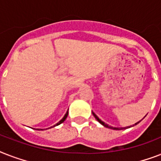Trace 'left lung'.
<instances>
[{"instance_id": "left-lung-1", "label": "left lung", "mask_w": 161, "mask_h": 161, "mask_svg": "<svg viewBox=\"0 0 161 161\" xmlns=\"http://www.w3.org/2000/svg\"><path fill=\"white\" fill-rule=\"evenodd\" d=\"M93 116H94V117H95L96 119L98 120V122L100 123V124L102 125H103L104 127L108 128V129H112V130H123V129H125V128H115V127H112V126H109V125H107V124H105V123H104V122H103V121H102V120H101V119H99L98 116H97V115H96L95 114H94V113H93ZM140 121H139V122H137V123H136V124H135V125H137V124H139V123H140Z\"/></svg>"}]
</instances>
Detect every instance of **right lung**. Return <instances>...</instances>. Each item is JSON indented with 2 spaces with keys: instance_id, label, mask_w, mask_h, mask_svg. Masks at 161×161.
<instances>
[{
  "instance_id": "1",
  "label": "right lung",
  "mask_w": 161,
  "mask_h": 161,
  "mask_svg": "<svg viewBox=\"0 0 161 161\" xmlns=\"http://www.w3.org/2000/svg\"><path fill=\"white\" fill-rule=\"evenodd\" d=\"M68 111H67V113H66V114H65V115H64V117H63V119H61L60 121H59V122L58 123V124H56L55 125H53V127H55V126H57V125H60V124H62V123H63V122H64V120H65L66 119H67V117H68Z\"/></svg>"
}]
</instances>
